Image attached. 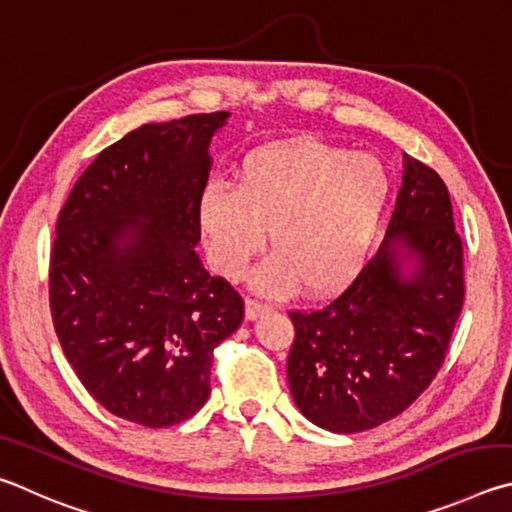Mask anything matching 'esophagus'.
<instances>
[{"instance_id":"34e87169","label":"esophagus","mask_w":512,"mask_h":512,"mask_svg":"<svg viewBox=\"0 0 512 512\" xmlns=\"http://www.w3.org/2000/svg\"><path fill=\"white\" fill-rule=\"evenodd\" d=\"M265 312H270V306H267V303H261V301H256V299H247V303H245V315H247L249 321L263 317Z\"/></svg>"}]
</instances>
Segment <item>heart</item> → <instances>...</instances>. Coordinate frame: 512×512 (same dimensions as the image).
Segmentation results:
<instances>
[{
	"instance_id": "obj_1",
	"label": "heart",
	"mask_w": 512,
	"mask_h": 512,
	"mask_svg": "<svg viewBox=\"0 0 512 512\" xmlns=\"http://www.w3.org/2000/svg\"><path fill=\"white\" fill-rule=\"evenodd\" d=\"M391 173L371 152L297 139L251 152L236 186L213 182L200 222L213 265L240 279L267 245L276 254L256 274V288L288 297L303 285L330 294L360 272L391 202Z\"/></svg>"
}]
</instances>
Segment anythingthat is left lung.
<instances>
[{"label":"left lung","mask_w":512,"mask_h":512,"mask_svg":"<svg viewBox=\"0 0 512 512\" xmlns=\"http://www.w3.org/2000/svg\"><path fill=\"white\" fill-rule=\"evenodd\" d=\"M465 297L463 242L436 170L405 157L387 236L326 306L290 312L292 398L337 434L402 414L436 378Z\"/></svg>","instance_id":"obj_1"}]
</instances>
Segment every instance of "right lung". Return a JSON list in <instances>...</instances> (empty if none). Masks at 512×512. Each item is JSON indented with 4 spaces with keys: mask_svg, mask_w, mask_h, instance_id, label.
Here are the masks:
<instances>
[{
    "mask_svg": "<svg viewBox=\"0 0 512 512\" xmlns=\"http://www.w3.org/2000/svg\"><path fill=\"white\" fill-rule=\"evenodd\" d=\"M229 112L146 123L105 148L56 224L49 303L62 351L96 402L150 429L209 398L215 346L245 303L202 267L209 143Z\"/></svg>",
    "mask_w": 512,
    "mask_h": 512,
    "instance_id": "right-lung-1",
    "label": "right lung"
}]
</instances>
